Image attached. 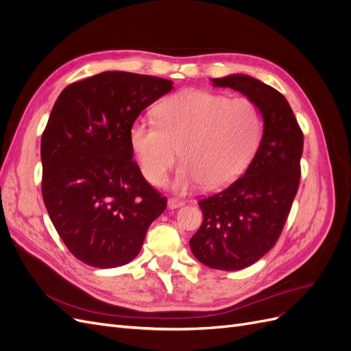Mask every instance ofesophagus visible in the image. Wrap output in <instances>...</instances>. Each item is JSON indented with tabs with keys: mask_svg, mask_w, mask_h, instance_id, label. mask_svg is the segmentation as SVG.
Returning <instances> with one entry per match:
<instances>
[{
	"mask_svg": "<svg viewBox=\"0 0 351 351\" xmlns=\"http://www.w3.org/2000/svg\"><path fill=\"white\" fill-rule=\"evenodd\" d=\"M183 205H184V202H183V200L176 199V197L168 199V208H169V209H177V208L183 206Z\"/></svg>",
	"mask_w": 351,
	"mask_h": 351,
	"instance_id": "obj_1",
	"label": "esophagus"
}]
</instances>
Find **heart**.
Wrapping results in <instances>:
<instances>
[{
  "instance_id": "obj_1",
  "label": "heart",
  "mask_w": 351,
  "mask_h": 351,
  "mask_svg": "<svg viewBox=\"0 0 351 351\" xmlns=\"http://www.w3.org/2000/svg\"><path fill=\"white\" fill-rule=\"evenodd\" d=\"M156 123L137 120L130 142L142 174L151 184H162L178 159V190L204 183L221 189L236 180L249 164L262 130L259 108L249 98L186 89L156 107Z\"/></svg>"
}]
</instances>
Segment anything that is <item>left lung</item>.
Returning <instances> with one entry per match:
<instances>
[{"mask_svg": "<svg viewBox=\"0 0 351 351\" xmlns=\"http://www.w3.org/2000/svg\"><path fill=\"white\" fill-rule=\"evenodd\" d=\"M259 108L263 133L246 173L219 193L199 200L204 214L190 239L195 258L209 268L239 271L250 267L277 243L300 183L303 133L284 95L263 82L230 74L212 79Z\"/></svg>", "mask_w": 351, "mask_h": 351, "instance_id": "1", "label": "left lung"}]
</instances>
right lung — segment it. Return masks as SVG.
<instances>
[{"label":"right lung","mask_w":351,"mask_h":351,"mask_svg":"<svg viewBox=\"0 0 351 351\" xmlns=\"http://www.w3.org/2000/svg\"><path fill=\"white\" fill-rule=\"evenodd\" d=\"M173 82L104 71L60 93L42 133V197L67 249L95 268H115L141 252L167 199L133 159L130 127Z\"/></svg>","instance_id":"right-lung-1"}]
</instances>
